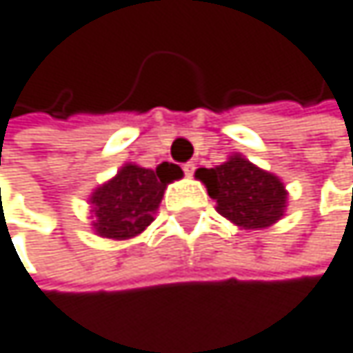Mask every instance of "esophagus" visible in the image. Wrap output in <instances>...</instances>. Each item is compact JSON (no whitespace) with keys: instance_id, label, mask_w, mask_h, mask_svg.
Masks as SVG:
<instances>
[{"instance_id":"34e87169","label":"esophagus","mask_w":353,"mask_h":353,"mask_svg":"<svg viewBox=\"0 0 353 353\" xmlns=\"http://www.w3.org/2000/svg\"><path fill=\"white\" fill-rule=\"evenodd\" d=\"M182 169H184V173L190 178V175L194 173V169H196V165H194V163H184V167H182Z\"/></svg>"}]
</instances>
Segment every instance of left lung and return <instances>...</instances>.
I'll return each instance as SVG.
<instances>
[{
    "instance_id": "1",
    "label": "left lung",
    "mask_w": 353,
    "mask_h": 353,
    "mask_svg": "<svg viewBox=\"0 0 353 353\" xmlns=\"http://www.w3.org/2000/svg\"><path fill=\"white\" fill-rule=\"evenodd\" d=\"M196 178L216 199L218 212L237 226L265 228L283 216L288 194L279 178L241 157H230L214 169H199Z\"/></svg>"
}]
</instances>
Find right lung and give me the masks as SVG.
Returning a JSON list of instances; mask_svg holds the SVG:
<instances>
[{"mask_svg":"<svg viewBox=\"0 0 353 353\" xmlns=\"http://www.w3.org/2000/svg\"><path fill=\"white\" fill-rule=\"evenodd\" d=\"M182 178V169L163 163L152 169L125 165L114 180L92 192L94 230L108 239H129L154 220V212L169 182Z\"/></svg>","mask_w":353,"mask_h":353,"instance_id":"1","label":"right lung"}]
</instances>
